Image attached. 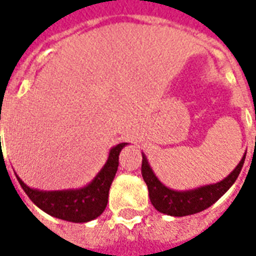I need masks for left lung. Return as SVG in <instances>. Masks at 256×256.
Masks as SVG:
<instances>
[{
  "label": "left lung",
  "mask_w": 256,
  "mask_h": 256,
  "mask_svg": "<svg viewBox=\"0 0 256 256\" xmlns=\"http://www.w3.org/2000/svg\"><path fill=\"white\" fill-rule=\"evenodd\" d=\"M246 154L242 155L238 164L233 168V172L229 176H226L220 182L208 184V185H203L198 188L178 190V189H172L166 186L159 178L156 177L150 162L142 152L141 174L148 186L150 203L159 212L172 215V216H186V215L196 214V212L208 208L216 200H220L234 184L238 174L242 172V164L246 160Z\"/></svg>",
  "instance_id": "left-lung-1"
}]
</instances>
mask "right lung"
Instances as JSON below:
<instances>
[{
  "instance_id": "add662e5",
  "label": "right lung",
  "mask_w": 256,
  "mask_h": 256,
  "mask_svg": "<svg viewBox=\"0 0 256 256\" xmlns=\"http://www.w3.org/2000/svg\"><path fill=\"white\" fill-rule=\"evenodd\" d=\"M128 142L112 146L104 166L89 184L82 188L63 190H41L30 188L16 174L20 186L38 208L58 220L82 224L96 220L102 214L108 203V193L119 166V154Z\"/></svg>"
}]
</instances>
